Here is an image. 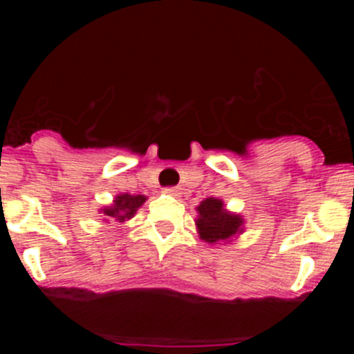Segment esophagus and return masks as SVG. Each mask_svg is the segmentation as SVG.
Masks as SVG:
<instances>
[{
  "mask_svg": "<svg viewBox=\"0 0 354 354\" xmlns=\"http://www.w3.org/2000/svg\"><path fill=\"white\" fill-rule=\"evenodd\" d=\"M165 193H167V195H170V196H175V198H179V196L183 195L180 187H167V189H165Z\"/></svg>",
  "mask_w": 354,
  "mask_h": 354,
  "instance_id": "esophagus-1",
  "label": "esophagus"
}]
</instances>
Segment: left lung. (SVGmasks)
Segmentation results:
<instances>
[{
  "label": "left lung",
  "instance_id": "obj_1",
  "mask_svg": "<svg viewBox=\"0 0 354 354\" xmlns=\"http://www.w3.org/2000/svg\"><path fill=\"white\" fill-rule=\"evenodd\" d=\"M195 225L198 237L209 245H230L245 232V218L225 207L223 200L209 196L196 205Z\"/></svg>",
  "mask_w": 354,
  "mask_h": 354
}]
</instances>
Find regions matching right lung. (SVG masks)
Returning <instances> with one entry per match:
<instances>
[{
    "instance_id": "add662e5",
    "label": "right lung",
    "mask_w": 354,
    "mask_h": 354,
    "mask_svg": "<svg viewBox=\"0 0 354 354\" xmlns=\"http://www.w3.org/2000/svg\"><path fill=\"white\" fill-rule=\"evenodd\" d=\"M145 195H131V193H120L113 198V202L106 207L99 209L104 220L102 221H117V223H124V221L131 220L136 211L145 204Z\"/></svg>"
}]
</instances>
